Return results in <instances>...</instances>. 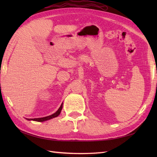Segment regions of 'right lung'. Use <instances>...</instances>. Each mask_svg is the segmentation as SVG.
Segmentation results:
<instances>
[{"mask_svg": "<svg viewBox=\"0 0 157 157\" xmlns=\"http://www.w3.org/2000/svg\"><path fill=\"white\" fill-rule=\"evenodd\" d=\"M62 108H63V103L61 104V105L60 106V107L57 110V111H56L55 113H53V114L51 115L44 117H41V118H34V119H27L26 118V119L28 120V121H38V122H43V121H47V120L51 119L52 118H55V117H58L60 115V113H61Z\"/></svg>", "mask_w": 157, "mask_h": 157, "instance_id": "add662e5", "label": "right lung"}]
</instances>
